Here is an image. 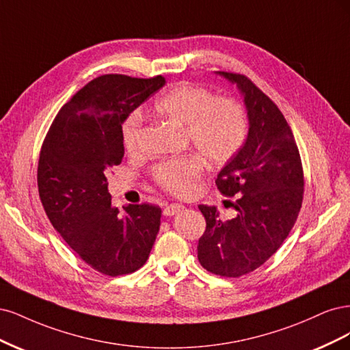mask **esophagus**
Wrapping results in <instances>:
<instances>
[{
  "label": "esophagus",
  "mask_w": 350,
  "mask_h": 350,
  "mask_svg": "<svg viewBox=\"0 0 350 350\" xmlns=\"http://www.w3.org/2000/svg\"><path fill=\"white\" fill-rule=\"evenodd\" d=\"M182 209H185V206L182 204H170V205H165L163 212H164L165 217H173V215H176V213H178Z\"/></svg>",
  "instance_id": "34e87169"
}]
</instances>
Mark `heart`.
Here are the masks:
<instances>
[{
  "label": "heart",
  "instance_id": "obj_1",
  "mask_svg": "<svg viewBox=\"0 0 350 350\" xmlns=\"http://www.w3.org/2000/svg\"><path fill=\"white\" fill-rule=\"evenodd\" d=\"M154 115L185 125L189 142L212 164L228 163L241 150L247 135V122L239 103L215 98L209 90L180 84L157 98ZM141 115L133 113L122 126V141L128 151L137 148ZM204 173V161L198 155H180L155 167L154 177L164 190L177 196L190 195Z\"/></svg>",
  "mask_w": 350,
  "mask_h": 350
}]
</instances>
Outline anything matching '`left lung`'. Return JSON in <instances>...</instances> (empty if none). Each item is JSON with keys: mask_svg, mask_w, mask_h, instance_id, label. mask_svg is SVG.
<instances>
[{"mask_svg": "<svg viewBox=\"0 0 350 350\" xmlns=\"http://www.w3.org/2000/svg\"><path fill=\"white\" fill-rule=\"evenodd\" d=\"M217 75L239 88L249 132L215 180L224 196H237L235 217L221 221L217 206L199 205L206 230L199 240L198 258L211 273L239 278L260 267L294 227L304 176L294 135L273 101L244 75Z\"/></svg>", "mask_w": 350, "mask_h": 350, "instance_id": "1", "label": "left lung"}]
</instances>
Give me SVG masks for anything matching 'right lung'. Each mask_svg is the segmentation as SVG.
<instances>
[{"mask_svg": "<svg viewBox=\"0 0 350 350\" xmlns=\"http://www.w3.org/2000/svg\"><path fill=\"white\" fill-rule=\"evenodd\" d=\"M164 85L161 75H101L59 110L42 145L38 187L44 212L65 243L100 273L138 270L159 234L161 209L146 204L118 209L106 174L125 152L122 125Z\"/></svg>", "mask_w": 350, "mask_h": 350, "instance_id": "add662e5", "label": "right lung"}]
</instances>
